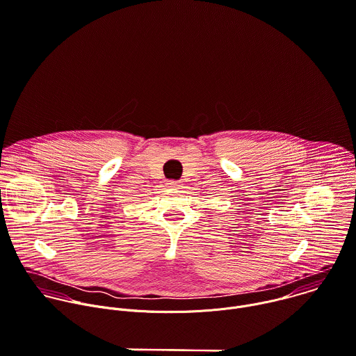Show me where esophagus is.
Instances as JSON below:
<instances>
[{
  "instance_id": "1",
  "label": "esophagus",
  "mask_w": 356,
  "mask_h": 356,
  "mask_svg": "<svg viewBox=\"0 0 356 356\" xmlns=\"http://www.w3.org/2000/svg\"><path fill=\"white\" fill-rule=\"evenodd\" d=\"M165 185H167L168 189H177V188L179 186V182H177V181H168Z\"/></svg>"
}]
</instances>
